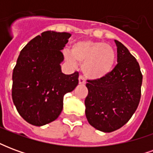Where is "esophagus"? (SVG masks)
<instances>
[{
	"instance_id": "34e87169",
	"label": "esophagus",
	"mask_w": 153,
	"mask_h": 153,
	"mask_svg": "<svg viewBox=\"0 0 153 153\" xmlns=\"http://www.w3.org/2000/svg\"><path fill=\"white\" fill-rule=\"evenodd\" d=\"M85 83H86V81H85V79L83 78V76L79 75V84H85Z\"/></svg>"
}]
</instances>
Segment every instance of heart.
Masks as SVG:
<instances>
[{"instance_id": "heart-1", "label": "heart", "mask_w": 153, "mask_h": 153, "mask_svg": "<svg viewBox=\"0 0 153 153\" xmlns=\"http://www.w3.org/2000/svg\"><path fill=\"white\" fill-rule=\"evenodd\" d=\"M65 58L70 63H82L84 75L91 79H98L111 72L115 51L109 44L83 40L74 44L71 52L65 53Z\"/></svg>"}]
</instances>
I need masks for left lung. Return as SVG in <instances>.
<instances>
[{"label": "left lung", "instance_id": "obj_1", "mask_svg": "<svg viewBox=\"0 0 153 153\" xmlns=\"http://www.w3.org/2000/svg\"><path fill=\"white\" fill-rule=\"evenodd\" d=\"M117 46V65L106 76L88 80L85 114L93 127L106 133L125 125L138 108L143 74L139 64L123 44Z\"/></svg>", "mask_w": 153, "mask_h": 153}]
</instances>
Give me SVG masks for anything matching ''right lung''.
Segmentation results:
<instances>
[{
	"instance_id": "right-lung-1",
	"label": "right lung",
	"mask_w": 153,
	"mask_h": 153,
	"mask_svg": "<svg viewBox=\"0 0 153 153\" xmlns=\"http://www.w3.org/2000/svg\"><path fill=\"white\" fill-rule=\"evenodd\" d=\"M71 34L46 31L20 51L12 74V99L19 115L35 126L54 121L63 109L65 94L79 83V72L60 70L61 50Z\"/></svg>"
}]
</instances>
